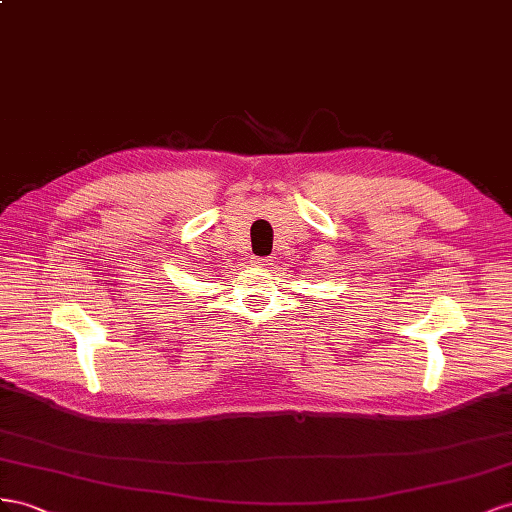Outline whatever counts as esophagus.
<instances>
[{"instance_id": "34e87169", "label": "esophagus", "mask_w": 512, "mask_h": 512, "mask_svg": "<svg viewBox=\"0 0 512 512\" xmlns=\"http://www.w3.org/2000/svg\"><path fill=\"white\" fill-rule=\"evenodd\" d=\"M251 264L257 268H266V266H270V259L268 257H251Z\"/></svg>"}]
</instances>
